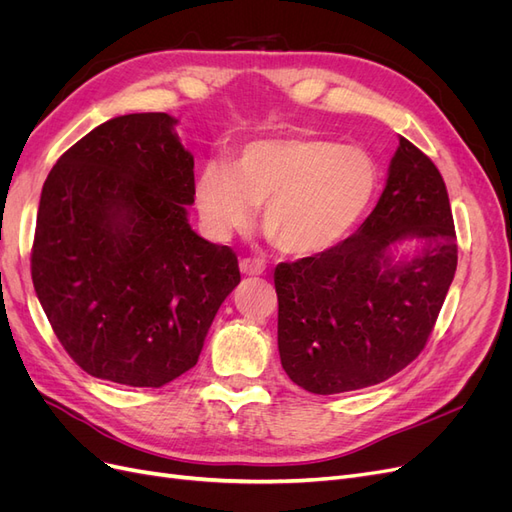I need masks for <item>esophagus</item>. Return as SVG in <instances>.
Masks as SVG:
<instances>
[{
    "label": "esophagus",
    "instance_id": "1",
    "mask_svg": "<svg viewBox=\"0 0 512 512\" xmlns=\"http://www.w3.org/2000/svg\"><path fill=\"white\" fill-rule=\"evenodd\" d=\"M239 269H241L243 275H262V273H265V265H262V262H258V260H252V258H243L239 262Z\"/></svg>",
    "mask_w": 512,
    "mask_h": 512
}]
</instances>
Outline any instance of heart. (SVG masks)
Listing matches in <instances>:
<instances>
[{
    "label": "heart",
    "mask_w": 512,
    "mask_h": 512,
    "mask_svg": "<svg viewBox=\"0 0 512 512\" xmlns=\"http://www.w3.org/2000/svg\"><path fill=\"white\" fill-rule=\"evenodd\" d=\"M380 168L363 147L327 138H269L243 147L235 168L211 162L196 179V205L215 239L262 224L290 256L333 250L363 220Z\"/></svg>",
    "instance_id": "b5f03b06"
}]
</instances>
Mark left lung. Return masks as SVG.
Instances as JSON below:
<instances>
[{
	"instance_id": "8db88e82",
	"label": "left lung",
	"mask_w": 512,
	"mask_h": 512,
	"mask_svg": "<svg viewBox=\"0 0 512 512\" xmlns=\"http://www.w3.org/2000/svg\"><path fill=\"white\" fill-rule=\"evenodd\" d=\"M410 238L417 252L399 259ZM455 269L444 179L399 136L384 192L361 228L329 252L275 267L277 346L288 378L316 395L389 380L425 348Z\"/></svg>"
}]
</instances>
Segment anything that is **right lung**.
Wrapping results in <instances>:
<instances>
[{
  "mask_svg": "<svg viewBox=\"0 0 512 512\" xmlns=\"http://www.w3.org/2000/svg\"><path fill=\"white\" fill-rule=\"evenodd\" d=\"M175 123L106 121L42 185L34 288L59 344L94 378L153 389L179 378L241 282L237 254L188 224L194 158Z\"/></svg>",
  "mask_w": 512,
  "mask_h": 512,
  "instance_id": "obj_1",
  "label": "right lung"
}]
</instances>
